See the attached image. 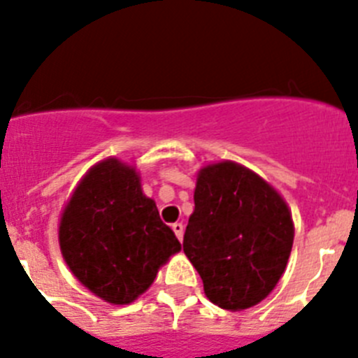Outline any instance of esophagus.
I'll use <instances>...</instances> for the list:
<instances>
[{
  "mask_svg": "<svg viewBox=\"0 0 358 358\" xmlns=\"http://www.w3.org/2000/svg\"><path fill=\"white\" fill-rule=\"evenodd\" d=\"M172 229H173V233H176L177 238L182 240V235H185V226H182L181 222H176V224H172Z\"/></svg>",
  "mask_w": 358,
  "mask_h": 358,
  "instance_id": "1",
  "label": "esophagus"
}]
</instances>
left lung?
I'll list each match as a JSON object with an SVG mask.
<instances>
[{"label":"left lung","mask_w":358,"mask_h":358,"mask_svg":"<svg viewBox=\"0 0 358 358\" xmlns=\"http://www.w3.org/2000/svg\"><path fill=\"white\" fill-rule=\"evenodd\" d=\"M194 201L182 249L208 299L229 312L264 301L292 251L285 199L243 164L220 161L199 170Z\"/></svg>","instance_id":"1"}]
</instances>
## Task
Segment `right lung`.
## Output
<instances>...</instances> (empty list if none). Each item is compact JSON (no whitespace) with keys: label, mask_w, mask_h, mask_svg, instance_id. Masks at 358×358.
<instances>
[{"label":"right lung","mask_w":358,"mask_h":358,"mask_svg":"<svg viewBox=\"0 0 358 358\" xmlns=\"http://www.w3.org/2000/svg\"><path fill=\"white\" fill-rule=\"evenodd\" d=\"M62 258L87 290L129 305L154 283L161 265L181 251L132 164L107 157L91 166L59 222Z\"/></svg>","instance_id":"1"}]
</instances>
